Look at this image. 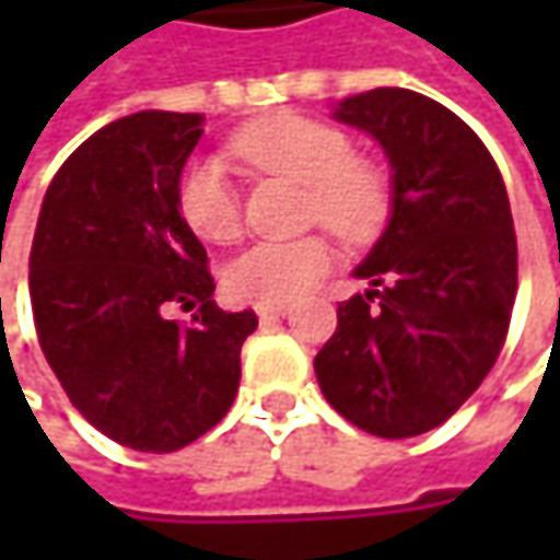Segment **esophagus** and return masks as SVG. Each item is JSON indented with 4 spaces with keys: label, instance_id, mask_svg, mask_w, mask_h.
Returning a JSON list of instances; mask_svg holds the SVG:
<instances>
[{
    "label": "esophagus",
    "instance_id": "esophagus-1",
    "mask_svg": "<svg viewBox=\"0 0 560 560\" xmlns=\"http://www.w3.org/2000/svg\"><path fill=\"white\" fill-rule=\"evenodd\" d=\"M255 312H258L261 320H268V317H287L292 312V305L290 302H277V305H258Z\"/></svg>",
    "mask_w": 560,
    "mask_h": 560
}]
</instances>
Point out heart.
I'll list each match as a JSON object with an SVG mask.
<instances>
[{
	"mask_svg": "<svg viewBox=\"0 0 560 560\" xmlns=\"http://www.w3.org/2000/svg\"><path fill=\"white\" fill-rule=\"evenodd\" d=\"M226 152L248 171L302 186V221L324 224L349 246L383 233L393 214L386 167L358 155L346 130L299 112H273L240 127ZM177 211L205 243H230L243 230V202L221 162L196 159L180 171ZM334 268V246L324 233L295 240H261L226 265V290L243 302L277 305L308 292Z\"/></svg>",
	"mask_w": 560,
	"mask_h": 560,
	"instance_id": "b5f03b06",
	"label": "heart"
}]
</instances>
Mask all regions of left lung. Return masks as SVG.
I'll use <instances>...</instances> for the list:
<instances>
[{
    "label": "left lung",
    "mask_w": 560,
    "mask_h": 560,
    "mask_svg": "<svg viewBox=\"0 0 560 560\" xmlns=\"http://www.w3.org/2000/svg\"><path fill=\"white\" fill-rule=\"evenodd\" d=\"M336 118L368 130L393 164V218L355 270L380 290L339 305L314 358L324 398L355 427L408 440L477 393L502 352L517 292L505 180L455 112L415 90L346 98Z\"/></svg>",
    "instance_id": "8db88e82"
}]
</instances>
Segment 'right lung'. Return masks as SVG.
<instances>
[{
    "mask_svg": "<svg viewBox=\"0 0 560 560\" xmlns=\"http://www.w3.org/2000/svg\"><path fill=\"white\" fill-rule=\"evenodd\" d=\"M202 115L137 112L58 167L31 248L39 349L71 405L108 440L177 452L224 418L255 312H221L177 180ZM171 307L192 311L171 322Z\"/></svg>",
    "mask_w": 560,
    "mask_h": 560,
    "instance_id": "right-lung-1",
    "label": "right lung"
}]
</instances>
